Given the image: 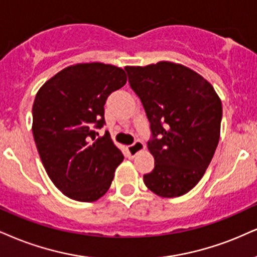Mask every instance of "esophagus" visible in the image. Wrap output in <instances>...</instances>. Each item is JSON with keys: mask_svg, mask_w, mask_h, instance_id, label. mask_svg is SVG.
<instances>
[{"mask_svg": "<svg viewBox=\"0 0 257 257\" xmlns=\"http://www.w3.org/2000/svg\"><path fill=\"white\" fill-rule=\"evenodd\" d=\"M145 149V145L143 144V142H141V141H137V142H135L134 144L132 145H128L127 147V150H128V155L131 157H135L136 155H137L139 151H142V150H144Z\"/></svg>", "mask_w": 257, "mask_h": 257, "instance_id": "34e87169", "label": "esophagus"}]
</instances>
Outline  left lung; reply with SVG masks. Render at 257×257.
<instances>
[{
    "instance_id": "left-lung-1",
    "label": "left lung",
    "mask_w": 257,
    "mask_h": 257,
    "mask_svg": "<svg viewBox=\"0 0 257 257\" xmlns=\"http://www.w3.org/2000/svg\"><path fill=\"white\" fill-rule=\"evenodd\" d=\"M125 70L154 136L148 149L155 168L144 175L145 186L162 198L186 194L204 176L219 142V96L201 75L177 63L162 61Z\"/></svg>"
}]
</instances>
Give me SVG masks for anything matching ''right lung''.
<instances>
[{"label": "right lung", "mask_w": 257, "mask_h": 257, "mask_svg": "<svg viewBox=\"0 0 257 257\" xmlns=\"http://www.w3.org/2000/svg\"><path fill=\"white\" fill-rule=\"evenodd\" d=\"M121 68L103 63L66 66L40 87L33 102V131L47 175L63 194L93 202L108 191L123 156L104 123V103L125 85Z\"/></svg>", "instance_id": "1"}]
</instances>
